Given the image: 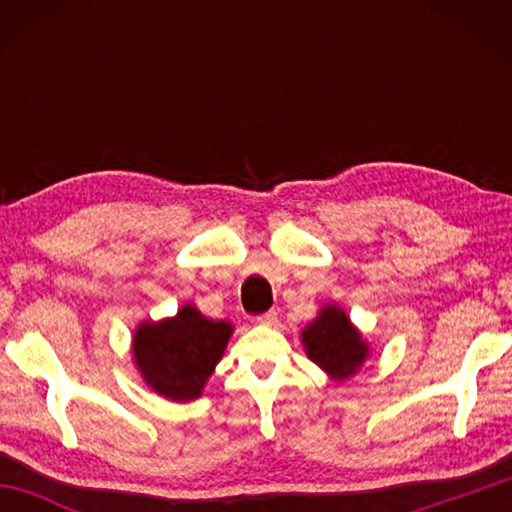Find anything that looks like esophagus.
<instances>
[{"mask_svg": "<svg viewBox=\"0 0 512 512\" xmlns=\"http://www.w3.org/2000/svg\"><path fill=\"white\" fill-rule=\"evenodd\" d=\"M257 320V323L259 325H275L277 323V314H275V311H266V314H262V316H257L255 318Z\"/></svg>", "mask_w": 512, "mask_h": 512, "instance_id": "1", "label": "esophagus"}]
</instances>
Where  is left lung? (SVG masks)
I'll list each match as a JSON object with an SVG mask.
<instances>
[{"label": "left lung", "mask_w": 512, "mask_h": 512, "mask_svg": "<svg viewBox=\"0 0 512 512\" xmlns=\"http://www.w3.org/2000/svg\"><path fill=\"white\" fill-rule=\"evenodd\" d=\"M307 357L334 381H345L370 357V345L341 307L327 305L302 329Z\"/></svg>", "instance_id": "1"}]
</instances>
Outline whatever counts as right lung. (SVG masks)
Listing matches in <instances>:
<instances>
[{
  "label": "right lung",
  "mask_w": 512,
  "mask_h": 512,
  "mask_svg": "<svg viewBox=\"0 0 512 512\" xmlns=\"http://www.w3.org/2000/svg\"><path fill=\"white\" fill-rule=\"evenodd\" d=\"M230 334L228 320L205 318L194 305H185L173 318L135 329V368L158 395L171 402H192L201 397Z\"/></svg>",
  "instance_id": "right-lung-1"
}]
</instances>
